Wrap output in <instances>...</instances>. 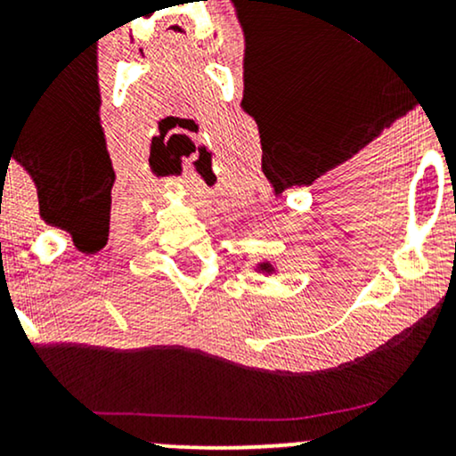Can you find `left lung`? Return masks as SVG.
I'll return each instance as SVG.
<instances>
[{"instance_id": "1", "label": "left lung", "mask_w": 456, "mask_h": 456, "mask_svg": "<svg viewBox=\"0 0 456 456\" xmlns=\"http://www.w3.org/2000/svg\"><path fill=\"white\" fill-rule=\"evenodd\" d=\"M259 270H261V272H268V274H270V272H272V264H261Z\"/></svg>"}]
</instances>
